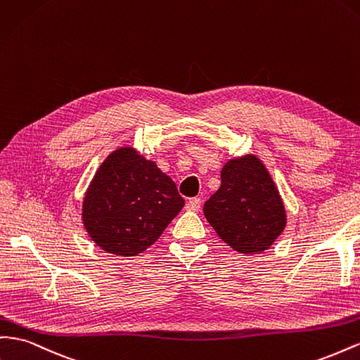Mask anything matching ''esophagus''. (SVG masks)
Here are the masks:
<instances>
[{"mask_svg": "<svg viewBox=\"0 0 360 360\" xmlns=\"http://www.w3.org/2000/svg\"><path fill=\"white\" fill-rule=\"evenodd\" d=\"M200 207H201V200L197 197L191 198L186 204V210H189V212H198Z\"/></svg>", "mask_w": 360, "mask_h": 360, "instance_id": "esophagus-1", "label": "esophagus"}]
</instances>
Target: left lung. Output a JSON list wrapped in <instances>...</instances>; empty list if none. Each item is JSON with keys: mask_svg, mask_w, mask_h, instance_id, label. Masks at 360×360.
<instances>
[{"mask_svg": "<svg viewBox=\"0 0 360 360\" xmlns=\"http://www.w3.org/2000/svg\"><path fill=\"white\" fill-rule=\"evenodd\" d=\"M202 212L217 235L242 255L268 250L288 222L277 184L255 154L224 163L221 186L204 204Z\"/></svg>", "mask_w": 360, "mask_h": 360, "instance_id": "8db88e82", "label": "left lung"}]
</instances>
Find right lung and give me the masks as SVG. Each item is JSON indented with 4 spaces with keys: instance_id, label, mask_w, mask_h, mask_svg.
Wrapping results in <instances>:
<instances>
[{
    "instance_id": "right-lung-1",
    "label": "right lung",
    "mask_w": 360,
    "mask_h": 360,
    "mask_svg": "<svg viewBox=\"0 0 360 360\" xmlns=\"http://www.w3.org/2000/svg\"><path fill=\"white\" fill-rule=\"evenodd\" d=\"M183 206L172 179L129 145L96 169L84 192L82 222L95 245L131 257L151 247Z\"/></svg>"
}]
</instances>
